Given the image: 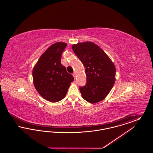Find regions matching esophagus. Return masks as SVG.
Returning <instances> with one entry per match:
<instances>
[{
    "mask_svg": "<svg viewBox=\"0 0 153 153\" xmlns=\"http://www.w3.org/2000/svg\"><path fill=\"white\" fill-rule=\"evenodd\" d=\"M73 77H74V78L75 79V78H76V73H75V72L73 73Z\"/></svg>",
    "mask_w": 153,
    "mask_h": 153,
    "instance_id": "obj_1",
    "label": "esophagus"
}]
</instances>
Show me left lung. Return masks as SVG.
<instances>
[{"label": "left lung", "instance_id": "1", "mask_svg": "<svg viewBox=\"0 0 153 153\" xmlns=\"http://www.w3.org/2000/svg\"><path fill=\"white\" fill-rule=\"evenodd\" d=\"M72 48L83 64L87 76L86 85L80 87L82 98L92 104L101 102L114 85L115 66L107 54L94 42H79Z\"/></svg>", "mask_w": 153, "mask_h": 153}]
</instances>
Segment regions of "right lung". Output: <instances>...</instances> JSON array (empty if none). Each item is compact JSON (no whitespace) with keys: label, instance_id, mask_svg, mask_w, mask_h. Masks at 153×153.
Returning a JSON list of instances; mask_svg holds the SVG:
<instances>
[{"label":"right lung","instance_id":"obj_1","mask_svg":"<svg viewBox=\"0 0 153 153\" xmlns=\"http://www.w3.org/2000/svg\"><path fill=\"white\" fill-rule=\"evenodd\" d=\"M67 44H53L38 59L33 69V83L37 92L45 100L57 102L65 97L73 76L61 63L62 53Z\"/></svg>","mask_w":153,"mask_h":153}]
</instances>
